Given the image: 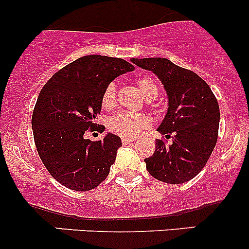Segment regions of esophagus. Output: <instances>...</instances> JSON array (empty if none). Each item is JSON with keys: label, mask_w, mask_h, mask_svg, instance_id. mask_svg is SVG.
<instances>
[{"label": "esophagus", "mask_w": 249, "mask_h": 249, "mask_svg": "<svg viewBox=\"0 0 249 249\" xmlns=\"http://www.w3.org/2000/svg\"><path fill=\"white\" fill-rule=\"evenodd\" d=\"M122 142L124 144H129V143L134 142V139H127V137H122Z\"/></svg>", "instance_id": "esophagus-1"}]
</instances>
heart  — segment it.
<instances>
[{
	"label": "heart",
	"mask_w": 249,
	"mask_h": 249,
	"mask_svg": "<svg viewBox=\"0 0 249 249\" xmlns=\"http://www.w3.org/2000/svg\"><path fill=\"white\" fill-rule=\"evenodd\" d=\"M136 84L147 100H153L159 95V85L153 78L141 77L136 80ZM101 106L105 110H112L117 106V91L113 83L105 88L101 96ZM150 120L147 115L136 114L131 112H120L109 118L108 129L113 134L122 137L132 139L141 132L148 129Z\"/></svg>",
	"instance_id": "b5f03b06"
}]
</instances>
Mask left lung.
Segmentation results:
<instances>
[{
	"label": "left lung",
	"instance_id": "8db88e82",
	"mask_svg": "<svg viewBox=\"0 0 249 249\" xmlns=\"http://www.w3.org/2000/svg\"><path fill=\"white\" fill-rule=\"evenodd\" d=\"M132 64L153 71L169 96V109L158 131L172 139L157 140L155 152L145 158L148 172L157 179L180 184L205 167L218 140L219 106L210 85L190 70L164 57L131 59Z\"/></svg>",
	"mask_w": 249,
	"mask_h": 249
}]
</instances>
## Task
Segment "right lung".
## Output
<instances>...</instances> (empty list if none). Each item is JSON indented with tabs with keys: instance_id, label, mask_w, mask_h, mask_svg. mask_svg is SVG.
Segmentation results:
<instances>
[{
	"instance_id": "right-lung-1",
	"label": "right lung",
	"mask_w": 249,
	"mask_h": 249,
	"mask_svg": "<svg viewBox=\"0 0 249 249\" xmlns=\"http://www.w3.org/2000/svg\"><path fill=\"white\" fill-rule=\"evenodd\" d=\"M119 57L87 55L59 70L42 88L34 113L35 144L48 172L77 192L96 188L108 176L122 140L85 139L87 131H104L96 123L105 88L115 77L134 71Z\"/></svg>"
}]
</instances>
